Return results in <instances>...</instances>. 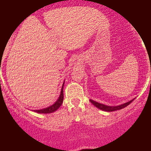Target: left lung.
<instances>
[{"instance_id": "left-lung-1", "label": "left lung", "mask_w": 151, "mask_h": 151, "mask_svg": "<svg viewBox=\"0 0 151 151\" xmlns=\"http://www.w3.org/2000/svg\"><path fill=\"white\" fill-rule=\"evenodd\" d=\"M133 100H134V99L132 100H131V101L129 102H126V103L124 104L117 106H106L104 104H99V103H98V102L93 101V100H91V99H90V101H91V103L92 104L94 105L95 106L97 107L98 109H101V110H102V111H114L120 110V109H121L125 108L126 106H127L128 105H129L130 104H131V102L133 101Z\"/></svg>"}]
</instances>
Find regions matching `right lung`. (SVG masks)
Returning <instances> with one entry per match:
<instances>
[{
  "mask_svg": "<svg viewBox=\"0 0 151 151\" xmlns=\"http://www.w3.org/2000/svg\"><path fill=\"white\" fill-rule=\"evenodd\" d=\"M65 83V82H64ZM64 83L63 85H62V89H61V93H60V96L58 101L55 102L53 105L47 107V108L40 109V110H34L35 112H37V113L39 114H50L52 113V112L55 111L56 110L60 108V106L62 105V102H63V99H64V93H63V86H64Z\"/></svg>",
  "mask_w": 151,
  "mask_h": 151,
  "instance_id": "1",
  "label": "right lung"
}]
</instances>
